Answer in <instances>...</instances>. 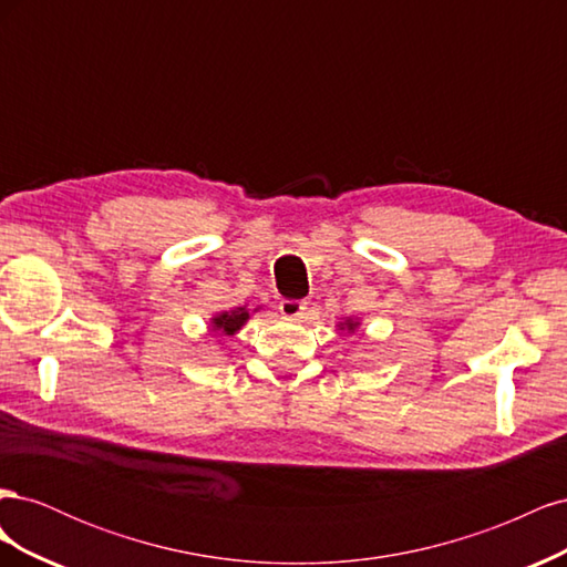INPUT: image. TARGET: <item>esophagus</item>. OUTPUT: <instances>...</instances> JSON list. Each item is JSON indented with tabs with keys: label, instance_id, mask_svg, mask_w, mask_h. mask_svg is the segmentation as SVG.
Masks as SVG:
<instances>
[{
	"label": "esophagus",
	"instance_id": "34e87169",
	"mask_svg": "<svg viewBox=\"0 0 567 567\" xmlns=\"http://www.w3.org/2000/svg\"><path fill=\"white\" fill-rule=\"evenodd\" d=\"M305 307H307V302H302V300H290V298H284V300L279 302V312H281L284 317L296 319V317H300V315L305 312Z\"/></svg>",
	"mask_w": 567,
	"mask_h": 567
}]
</instances>
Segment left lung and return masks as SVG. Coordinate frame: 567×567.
<instances>
[{
	"label": "left lung",
	"mask_w": 567,
	"mask_h": 567,
	"mask_svg": "<svg viewBox=\"0 0 567 567\" xmlns=\"http://www.w3.org/2000/svg\"><path fill=\"white\" fill-rule=\"evenodd\" d=\"M348 321H350V319H348ZM348 329H354V323H352V321H350V323H348Z\"/></svg>",
	"instance_id": "8db88e82"
}]
</instances>
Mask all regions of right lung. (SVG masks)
<instances>
[{
    "label": "right lung",
    "instance_id": "right-lung-1",
    "mask_svg": "<svg viewBox=\"0 0 567 567\" xmlns=\"http://www.w3.org/2000/svg\"><path fill=\"white\" fill-rule=\"evenodd\" d=\"M246 319H248V312L244 310V307H238V310H234V312L219 315L217 319H213V323L217 331H221L225 336H234L246 323Z\"/></svg>",
    "mask_w": 567,
    "mask_h": 567
}]
</instances>
